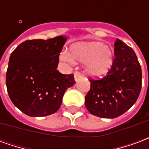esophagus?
<instances>
[{
	"label": "esophagus",
	"mask_w": 149,
	"mask_h": 149,
	"mask_svg": "<svg viewBox=\"0 0 149 149\" xmlns=\"http://www.w3.org/2000/svg\"><path fill=\"white\" fill-rule=\"evenodd\" d=\"M82 77V75L80 73V72H76L74 73V80L75 81H78Z\"/></svg>",
	"instance_id": "obj_1"
}]
</instances>
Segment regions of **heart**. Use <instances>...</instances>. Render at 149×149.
<instances>
[{"label":"heart","instance_id":"obj_1","mask_svg":"<svg viewBox=\"0 0 149 149\" xmlns=\"http://www.w3.org/2000/svg\"><path fill=\"white\" fill-rule=\"evenodd\" d=\"M114 54L109 46L101 42H79L71 46L70 53L64 52L61 59L68 63L85 62L86 68L93 75L106 72L113 63Z\"/></svg>","mask_w":149,"mask_h":149}]
</instances>
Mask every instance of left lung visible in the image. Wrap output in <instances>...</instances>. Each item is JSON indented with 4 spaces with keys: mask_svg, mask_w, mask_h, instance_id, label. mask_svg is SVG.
<instances>
[{
    "mask_svg": "<svg viewBox=\"0 0 149 149\" xmlns=\"http://www.w3.org/2000/svg\"><path fill=\"white\" fill-rule=\"evenodd\" d=\"M114 54L111 69L101 79L89 80L90 90L85 96L88 111L101 118L124 114L136 103L141 90V67L133 49L116 39Z\"/></svg>",
    "mask_w": 149,
    "mask_h": 149,
    "instance_id": "left-lung-1",
    "label": "left lung"
}]
</instances>
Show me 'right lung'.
Masks as SVG:
<instances>
[{
	"label": "right lung",
	"instance_id": "add662e5",
	"mask_svg": "<svg viewBox=\"0 0 149 149\" xmlns=\"http://www.w3.org/2000/svg\"><path fill=\"white\" fill-rule=\"evenodd\" d=\"M67 37L29 40L11 53L6 72L8 96L29 116H46L59 109L67 88L76 83L73 74L56 68Z\"/></svg>",
	"mask_w": 149,
	"mask_h": 149
}]
</instances>
